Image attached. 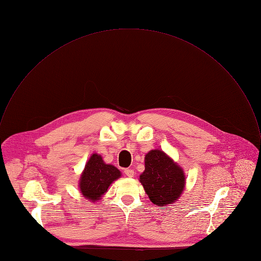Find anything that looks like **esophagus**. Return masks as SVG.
<instances>
[{"mask_svg": "<svg viewBox=\"0 0 261 261\" xmlns=\"http://www.w3.org/2000/svg\"><path fill=\"white\" fill-rule=\"evenodd\" d=\"M124 174H125L127 177L132 178V177L135 176V171H134L133 169H124Z\"/></svg>", "mask_w": 261, "mask_h": 261, "instance_id": "obj_1", "label": "esophagus"}]
</instances>
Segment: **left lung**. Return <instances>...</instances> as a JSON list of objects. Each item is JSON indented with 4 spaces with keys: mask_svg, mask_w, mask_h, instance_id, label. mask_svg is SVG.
I'll list each match as a JSON object with an SVG mask.
<instances>
[{
    "mask_svg": "<svg viewBox=\"0 0 261 261\" xmlns=\"http://www.w3.org/2000/svg\"><path fill=\"white\" fill-rule=\"evenodd\" d=\"M150 200L163 206L174 203L185 188L183 169L162 150H151L145 156V171L139 178Z\"/></svg>",
    "mask_w": 261,
    "mask_h": 261,
    "instance_id": "left-lung-1",
    "label": "left lung"
}]
</instances>
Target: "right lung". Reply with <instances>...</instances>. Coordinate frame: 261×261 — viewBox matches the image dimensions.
I'll use <instances>...</instances> for the list:
<instances>
[{"instance_id":"right-lung-1","label":"right lung","mask_w":261,"mask_h":261,"mask_svg":"<svg viewBox=\"0 0 261 261\" xmlns=\"http://www.w3.org/2000/svg\"><path fill=\"white\" fill-rule=\"evenodd\" d=\"M120 176L121 172L115 166L106 164L101 155L94 153L90 156L80 176V192L91 202L98 201Z\"/></svg>"}]
</instances>
